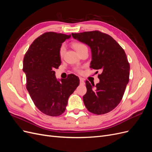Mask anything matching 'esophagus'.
Instances as JSON below:
<instances>
[{
	"label": "esophagus",
	"mask_w": 152,
	"mask_h": 152,
	"mask_svg": "<svg viewBox=\"0 0 152 152\" xmlns=\"http://www.w3.org/2000/svg\"><path fill=\"white\" fill-rule=\"evenodd\" d=\"M80 82L81 84H84V80L82 78H80Z\"/></svg>",
	"instance_id": "obj_1"
}]
</instances>
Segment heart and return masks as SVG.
<instances>
[{
    "label": "heart",
    "instance_id": "b5f03b06",
    "mask_svg": "<svg viewBox=\"0 0 152 152\" xmlns=\"http://www.w3.org/2000/svg\"><path fill=\"white\" fill-rule=\"evenodd\" d=\"M72 45H73V48L75 49V50L78 53H80L84 48H87L86 45H84V44H82V43H80V42H74V43L72 44ZM65 50H66V48H65V45H62L60 47V48H59V55L61 58H62L64 56V54H65ZM75 70L77 72H79V73L81 72V70L79 68H75Z\"/></svg>",
    "mask_w": 152,
    "mask_h": 152
}]
</instances>
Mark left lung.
Here are the masks:
<instances>
[{
    "label": "left lung",
    "mask_w": 152,
    "mask_h": 152,
    "mask_svg": "<svg viewBox=\"0 0 152 152\" xmlns=\"http://www.w3.org/2000/svg\"><path fill=\"white\" fill-rule=\"evenodd\" d=\"M72 35L89 45L92 53L90 67L102 72L96 86L86 81V107L94 114L108 113L121 102L129 80L130 65L126 53L111 36L98 30Z\"/></svg>",
    "instance_id": "8db88e82"
}]
</instances>
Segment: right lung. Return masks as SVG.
Segmentation results:
<instances>
[{"mask_svg": "<svg viewBox=\"0 0 152 152\" xmlns=\"http://www.w3.org/2000/svg\"><path fill=\"white\" fill-rule=\"evenodd\" d=\"M70 37L53 31L44 33L34 41L24 56L23 70L26 74V89L36 107L47 115L63 113L68 98L80 83L73 74L59 81L54 71L61 63L59 49Z\"/></svg>", "mask_w": 152, "mask_h": 152, "instance_id": "obj_1", "label": "right lung"}]
</instances>
